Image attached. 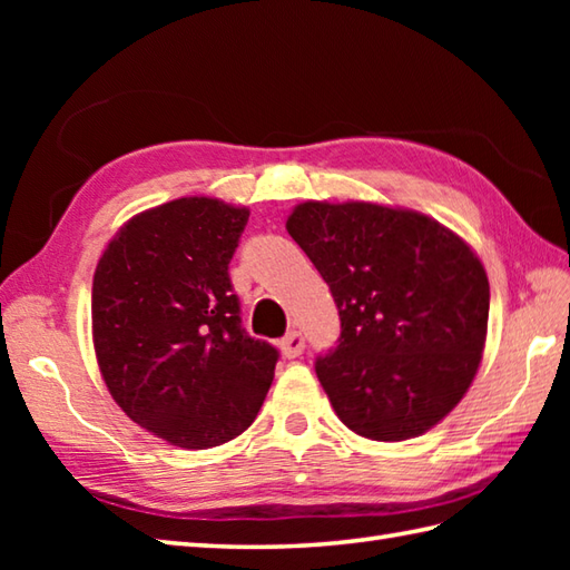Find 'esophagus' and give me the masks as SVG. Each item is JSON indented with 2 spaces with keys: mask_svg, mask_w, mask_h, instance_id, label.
Masks as SVG:
<instances>
[{
  "mask_svg": "<svg viewBox=\"0 0 570 570\" xmlns=\"http://www.w3.org/2000/svg\"><path fill=\"white\" fill-rule=\"evenodd\" d=\"M304 347H306V341H304V335H301L298 331H292L288 335H284L282 353L286 357H298L301 353H304Z\"/></svg>",
  "mask_w": 570,
  "mask_h": 570,
  "instance_id": "obj_1",
  "label": "esophagus"
}]
</instances>
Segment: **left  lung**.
I'll return each instance as SVG.
<instances>
[{"label": "left lung", "mask_w": 570, "mask_h": 570, "mask_svg": "<svg viewBox=\"0 0 570 570\" xmlns=\"http://www.w3.org/2000/svg\"><path fill=\"white\" fill-rule=\"evenodd\" d=\"M286 229L341 316L337 345L316 357L337 419L372 441L435 426L485 347L490 284L475 252L426 215L372 203H304Z\"/></svg>", "instance_id": "1"}]
</instances>
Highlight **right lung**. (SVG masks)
Returning <instances> with one entry per match:
<instances>
[{"mask_svg":"<svg viewBox=\"0 0 570 570\" xmlns=\"http://www.w3.org/2000/svg\"><path fill=\"white\" fill-rule=\"evenodd\" d=\"M249 210L178 198L141 213L92 278V337L125 414L188 451L233 441L269 392L278 350L242 328L229 262Z\"/></svg>","mask_w":570,"mask_h":570,"instance_id":"1","label":"right lung"}]
</instances>
